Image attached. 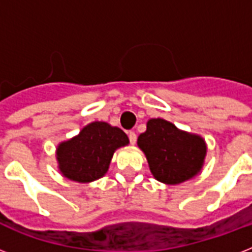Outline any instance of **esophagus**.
<instances>
[{"instance_id": "1", "label": "esophagus", "mask_w": 252, "mask_h": 252, "mask_svg": "<svg viewBox=\"0 0 252 252\" xmlns=\"http://www.w3.org/2000/svg\"><path fill=\"white\" fill-rule=\"evenodd\" d=\"M128 137H129L130 144H136V141H137V134L134 133L133 130H129V132H128Z\"/></svg>"}]
</instances>
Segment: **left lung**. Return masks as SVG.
<instances>
[{
	"label": "left lung",
	"mask_w": 252,
	"mask_h": 252,
	"mask_svg": "<svg viewBox=\"0 0 252 252\" xmlns=\"http://www.w3.org/2000/svg\"><path fill=\"white\" fill-rule=\"evenodd\" d=\"M137 144L154 178L166 184H179L195 176L207 153L200 136L179 130L163 119H150Z\"/></svg>",
	"instance_id": "8db88e82"
}]
</instances>
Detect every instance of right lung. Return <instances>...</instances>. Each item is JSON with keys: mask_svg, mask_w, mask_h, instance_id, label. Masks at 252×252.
<instances>
[{"mask_svg": "<svg viewBox=\"0 0 252 252\" xmlns=\"http://www.w3.org/2000/svg\"><path fill=\"white\" fill-rule=\"evenodd\" d=\"M128 137L118 126L103 122L86 126L72 140L57 148V161L63 175L80 183L102 178L108 170L115 150L128 145Z\"/></svg>", "mask_w": 252, "mask_h": 252, "instance_id": "obj_1", "label": "right lung"}]
</instances>
